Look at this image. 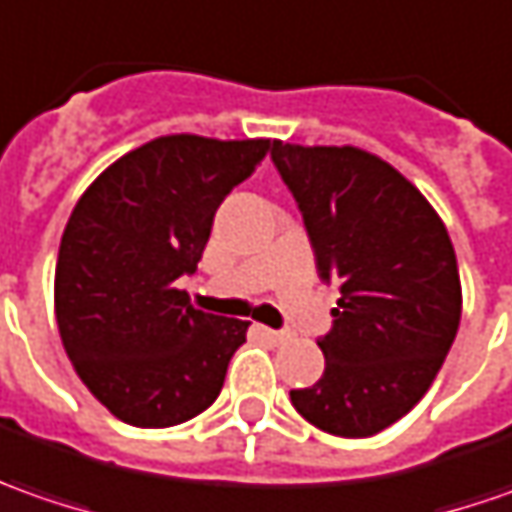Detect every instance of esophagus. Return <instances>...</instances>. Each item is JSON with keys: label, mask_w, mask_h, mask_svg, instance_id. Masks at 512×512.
I'll use <instances>...</instances> for the list:
<instances>
[{"label": "esophagus", "mask_w": 512, "mask_h": 512, "mask_svg": "<svg viewBox=\"0 0 512 512\" xmlns=\"http://www.w3.org/2000/svg\"><path fill=\"white\" fill-rule=\"evenodd\" d=\"M257 334H260L263 340H269V343H274V345L286 343V340L291 337L289 331H272V328H266V326H257Z\"/></svg>", "instance_id": "1"}]
</instances>
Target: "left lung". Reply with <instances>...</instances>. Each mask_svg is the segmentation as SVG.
I'll list each match as a JSON object with an SVG mask.
<instances>
[{"mask_svg": "<svg viewBox=\"0 0 512 512\" xmlns=\"http://www.w3.org/2000/svg\"><path fill=\"white\" fill-rule=\"evenodd\" d=\"M272 161L340 289L317 345L326 371L291 405L334 436H374L408 414L448 357L462 283L448 229L405 175L357 147L274 141Z\"/></svg>", "mask_w": 512, "mask_h": 512, "instance_id": "obj_1", "label": "left lung"}]
</instances>
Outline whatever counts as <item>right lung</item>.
<instances>
[{"label":"right lung","mask_w":512,"mask_h":512,"mask_svg":"<svg viewBox=\"0 0 512 512\" xmlns=\"http://www.w3.org/2000/svg\"><path fill=\"white\" fill-rule=\"evenodd\" d=\"M269 150V138L164 135L121 155L76 203L56 323L81 382L121 422L181 425L221 394L249 323L189 306L175 280L198 269L218 206Z\"/></svg>","instance_id":"add662e5"}]
</instances>
